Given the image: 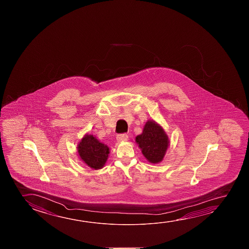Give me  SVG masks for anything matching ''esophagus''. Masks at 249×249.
Instances as JSON below:
<instances>
[{"mask_svg":"<svg viewBox=\"0 0 249 249\" xmlns=\"http://www.w3.org/2000/svg\"><path fill=\"white\" fill-rule=\"evenodd\" d=\"M116 140H117V142H126V141L128 140V136L125 135V134H123V135H117V137H116Z\"/></svg>","mask_w":249,"mask_h":249,"instance_id":"34e87169","label":"esophagus"}]
</instances>
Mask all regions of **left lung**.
Returning a JSON list of instances; mask_svg holds the SVG:
<instances>
[{
  "instance_id": "left-lung-1",
  "label": "left lung",
  "mask_w": 249,
  "mask_h": 249,
  "mask_svg": "<svg viewBox=\"0 0 249 249\" xmlns=\"http://www.w3.org/2000/svg\"><path fill=\"white\" fill-rule=\"evenodd\" d=\"M135 142L147 161L157 164L164 159L170 142L163 127L154 120H148L142 133L135 137Z\"/></svg>"
}]
</instances>
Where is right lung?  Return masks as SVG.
<instances>
[{"mask_svg": "<svg viewBox=\"0 0 249 249\" xmlns=\"http://www.w3.org/2000/svg\"><path fill=\"white\" fill-rule=\"evenodd\" d=\"M77 153L87 166L98 170L106 164L110 149L94 135L86 134L78 144Z\"/></svg>", "mask_w": 249, "mask_h": 249, "instance_id": "1", "label": "right lung"}]
</instances>
